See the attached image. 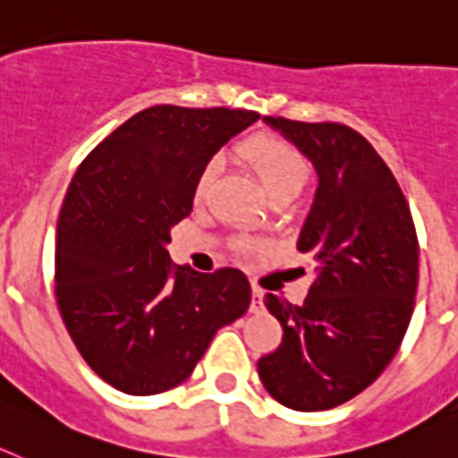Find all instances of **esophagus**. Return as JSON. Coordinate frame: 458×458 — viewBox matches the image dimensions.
Wrapping results in <instances>:
<instances>
[{
	"mask_svg": "<svg viewBox=\"0 0 458 458\" xmlns=\"http://www.w3.org/2000/svg\"><path fill=\"white\" fill-rule=\"evenodd\" d=\"M262 309V290L253 285V300H251V311H260Z\"/></svg>",
	"mask_w": 458,
	"mask_h": 458,
	"instance_id": "1",
	"label": "esophagus"
}]
</instances>
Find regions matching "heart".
<instances>
[{
  "label": "heart",
  "mask_w": 458,
  "mask_h": 458,
  "mask_svg": "<svg viewBox=\"0 0 458 458\" xmlns=\"http://www.w3.org/2000/svg\"><path fill=\"white\" fill-rule=\"evenodd\" d=\"M240 152L244 161L253 168V173L258 174V180L262 182L269 198L281 196V193L297 196L311 174V165H309L304 154L295 145H290L288 140H281L274 135H253L246 142H242ZM212 182L214 168L202 165L196 177V184H193V200L200 202L207 196Z\"/></svg>",
  "instance_id": "obj_1"
}]
</instances>
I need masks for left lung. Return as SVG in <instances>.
I'll return each instance as SVG.
<instances>
[{
    "instance_id": "8db88e82",
    "label": "left lung",
    "mask_w": 458,
    "mask_h": 458,
    "mask_svg": "<svg viewBox=\"0 0 458 458\" xmlns=\"http://www.w3.org/2000/svg\"><path fill=\"white\" fill-rule=\"evenodd\" d=\"M265 122L318 173L297 240V251L316 260V281L300 306L265 295L284 339L258 360V376L285 408L329 411L367 389L403 341L420 276L415 224L387 163L355 129Z\"/></svg>"
}]
</instances>
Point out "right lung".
<instances>
[{
    "mask_svg": "<svg viewBox=\"0 0 458 458\" xmlns=\"http://www.w3.org/2000/svg\"><path fill=\"white\" fill-rule=\"evenodd\" d=\"M251 110L154 106L91 149L57 221L55 295L89 369L133 396L193 373L216 329L251 304L240 269L173 265L170 228L193 209L202 165L258 122Z\"/></svg>",
    "mask_w": 458,
    "mask_h": 458,
    "instance_id": "right-lung-1",
    "label": "right lung"
}]
</instances>
